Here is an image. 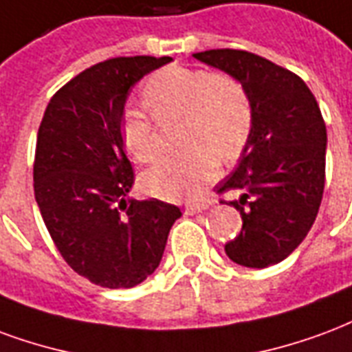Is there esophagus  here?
I'll return each mask as SVG.
<instances>
[{"mask_svg":"<svg viewBox=\"0 0 352 352\" xmlns=\"http://www.w3.org/2000/svg\"><path fill=\"white\" fill-rule=\"evenodd\" d=\"M210 201H201V203H190L184 207V212L186 214H196V212H201V210L209 209Z\"/></svg>","mask_w":352,"mask_h":352,"instance_id":"1","label":"esophagus"}]
</instances>
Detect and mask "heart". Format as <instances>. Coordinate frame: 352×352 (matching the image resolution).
Listing matches in <instances>:
<instances>
[{
	"mask_svg": "<svg viewBox=\"0 0 352 352\" xmlns=\"http://www.w3.org/2000/svg\"><path fill=\"white\" fill-rule=\"evenodd\" d=\"M142 102L158 124H179L177 155L166 156L143 175V186L156 197H196L220 169L222 160L241 155L254 124L248 89L223 70L166 67L151 74L142 87ZM124 147L138 162H155L162 153L160 130L138 111L121 123Z\"/></svg>",
	"mask_w": 352,
	"mask_h": 352,
	"instance_id": "heart-1",
	"label": "heart"
}]
</instances>
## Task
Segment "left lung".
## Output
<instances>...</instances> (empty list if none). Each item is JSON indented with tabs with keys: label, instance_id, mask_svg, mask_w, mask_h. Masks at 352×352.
<instances>
[{
	"label": "left lung",
	"instance_id": "left-lung-1",
	"mask_svg": "<svg viewBox=\"0 0 352 352\" xmlns=\"http://www.w3.org/2000/svg\"><path fill=\"white\" fill-rule=\"evenodd\" d=\"M248 89L254 124L239 168L216 186L236 194L241 233L226 242L231 261L267 269L283 261L314 226L324 190L327 124L300 76L246 50L194 54Z\"/></svg>",
	"mask_w": 352,
	"mask_h": 352
}]
</instances>
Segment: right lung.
Instances as JSON below:
<instances>
[{"label": "right lung", "mask_w": 352, "mask_h": 352, "mask_svg": "<svg viewBox=\"0 0 352 352\" xmlns=\"http://www.w3.org/2000/svg\"><path fill=\"white\" fill-rule=\"evenodd\" d=\"M171 57H111L52 96L38 126L33 188L57 252L100 287H134L160 265L181 209L124 199L134 169L121 119L130 87Z\"/></svg>", "instance_id": "1"}]
</instances>
